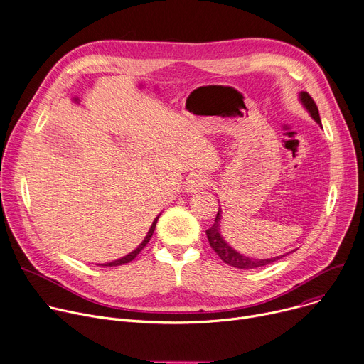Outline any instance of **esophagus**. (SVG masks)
Masks as SVG:
<instances>
[{
  "label": "esophagus",
  "mask_w": 364,
  "mask_h": 364,
  "mask_svg": "<svg viewBox=\"0 0 364 364\" xmlns=\"http://www.w3.org/2000/svg\"><path fill=\"white\" fill-rule=\"evenodd\" d=\"M208 184V180L205 176L199 174V173H194V174H190L184 183V188L186 191L188 193H197L200 191L202 188H205V186Z\"/></svg>",
  "instance_id": "obj_1"
}]
</instances>
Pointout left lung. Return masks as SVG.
Returning a JSON list of instances; mask_svg holds the SVG:
<instances>
[{
    "label": "left lung",
    "instance_id": "8db88e82",
    "mask_svg": "<svg viewBox=\"0 0 364 364\" xmlns=\"http://www.w3.org/2000/svg\"><path fill=\"white\" fill-rule=\"evenodd\" d=\"M297 97H299V103L309 113V116L322 127L321 119H319V112H318V107H316L315 102L312 100V97L305 91H301L299 94H297ZM220 219H222V209L219 208L218 215L215 218V223L210 229L206 230V235H208L209 244L213 248V251L220 257V259L223 262L228 264V266H232V267H237V269H247V270L248 269H257V267L267 266V264H270V262H273V261L286 255L284 254V255H277V257H273V258H261V259L242 255L235 248L230 247L226 242V240L223 238L222 230H220Z\"/></svg>",
    "mask_w": 364,
    "mask_h": 364
}]
</instances>
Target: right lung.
<instances>
[{"mask_svg": "<svg viewBox=\"0 0 364 364\" xmlns=\"http://www.w3.org/2000/svg\"><path fill=\"white\" fill-rule=\"evenodd\" d=\"M161 215V213H159ZM159 215L154 219V222H152V225H151V228H149V230H148V234H146V237L144 238V241L134 250L132 252H129L127 255H124V257H122V258H119V259H114V261H110V262H106V264H103V266H106V267H113V266H122V264H126V262H130L132 259H134L142 250H144V247L149 242V240H151V237H152V234H154V230H155V226H156V222H158V219H159Z\"/></svg>", "mask_w": 364, "mask_h": 364, "instance_id": "add662e5", "label": "right lung"}]
</instances>
